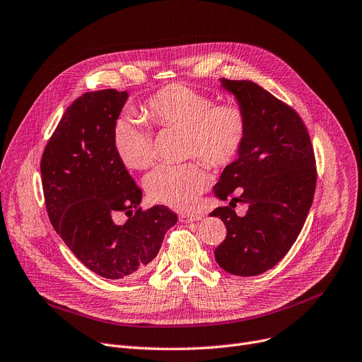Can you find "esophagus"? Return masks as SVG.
Wrapping results in <instances>:
<instances>
[{"label":"esophagus","mask_w":362,"mask_h":362,"mask_svg":"<svg viewBox=\"0 0 362 362\" xmlns=\"http://www.w3.org/2000/svg\"><path fill=\"white\" fill-rule=\"evenodd\" d=\"M202 215L200 214H181L180 215V221L184 223H190L194 221H200Z\"/></svg>","instance_id":"esophagus-1"}]
</instances>
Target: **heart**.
Instances as JSON below:
<instances>
[{
    "label": "heart",
    "mask_w": 362,
    "mask_h": 362,
    "mask_svg": "<svg viewBox=\"0 0 362 362\" xmlns=\"http://www.w3.org/2000/svg\"><path fill=\"white\" fill-rule=\"evenodd\" d=\"M148 122L160 128L185 129L187 151L214 166L227 165L246 139V116L233 103L215 105L212 97L185 85H168L144 105ZM113 147L129 169H146L154 160L151 134L131 115L120 116L113 127ZM209 184L200 162L159 165L144 180L148 197L172 209H188Z\"/></svg>",
    "instance_id": "b5f03b06"
}]
</instances>
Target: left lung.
I'll list each match as a JSON object with an SVG mask.
<instances>
[{"instance_id": "obj_1", "label": "left lung", "mask_w": 362, "mask_h": 362, "mask_svg": "<svg viewBox=\"0 0 362 362\" xmlns=\"http://www.w3.org/2000/svg\"><path fill=\"white\" fill-rule=\"evenodd\" d=\"M246 116V139L212 193L227 237L215 249L218 265L250 277L277 265L296 242L311 209L317 169L311 139L299 115L252 81L219 79ZM248 212L238 217L235 203Z\"/></svg>"}]
</instances>
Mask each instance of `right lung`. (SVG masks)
<instances>
[{
	"label": "right lung",
	"instance_id": "add662e5",
	"mask_svg": "<svg viewBox=\"0 0 362 362\" xmlns=\"http://www.w3.org/2000/svg\"><path fill=\"white\" fill-rule=\"evenodd\" d=\"M129 94L85 93L66 109L41 160L47 212L78 259L100 277L132 279L156 257L178 216L141 211L143 193L113 147V127ZM129 219L117 224V216Z\"/></svg>",
	"mask_w": 362,
	"mask_h": 362
}]
</instances>
